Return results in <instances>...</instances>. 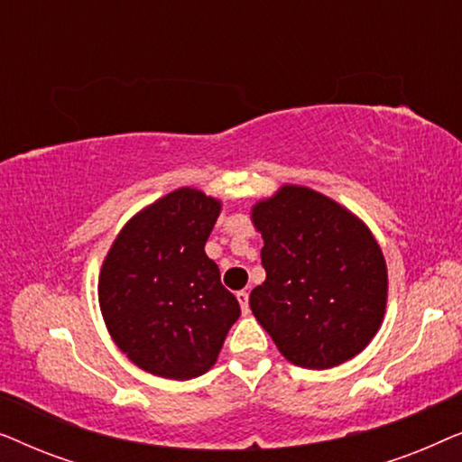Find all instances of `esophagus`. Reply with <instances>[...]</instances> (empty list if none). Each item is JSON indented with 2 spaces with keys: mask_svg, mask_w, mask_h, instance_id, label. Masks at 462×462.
Listing matches in <instances>:
<instances>
[{
  "mask_svg": "<svg viewBox=\"0 0 462 462\" xmlns=\"http://www.w3.org/2000/svg\"><path fill=\"white\" fill-rule=\"evenodd\" d=\"M237 300H239V307H242V313L248 315L250 313V305H248V292L242 290V292H237Z\"/></svg>",
  "mask_w": 462,
  "mask_h": 462,
  "instance_id": "1",
  "label": "esophagus"
}]
</instances>
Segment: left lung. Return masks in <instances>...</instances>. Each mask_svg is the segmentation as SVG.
Segmentation results:
<instances>
[{
  "label": "left lung",
  "instance_id": "8db88e82",
  "mask_svg": "<svg viewBox=\"0 0 462 462\" xmlns=\"http://www.w3.org/2000/svg\"><path fill=\"white\" fill-rule=\"evenodd\" d=\"M267 277L254 313L290 364L328 370L362 353L387 309V263L368 225L324 193L282 185L256 201Z\"/></svg>",
  "mask_w": 462,
  "mask_h": 462
}]
</instances>
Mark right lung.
Returning a JSON list of instances; mask_svg holds the SVG:
<instances>
[{
	"label": "right lung",
	"instance_id": "right-lung-1",
	"mask_svg": "<svg viewBox=\"0 0 462 462\" xmlns=\"http://www.w3.org/2000/svg\"><path fill=\"white\" fill-rule=\"evenodd\" d=\"M220 210V199L180 187L136 212L106 252L100 313L113 343L149 374H206L242 313L204 250Z\"/></svg>",
	"mask_w": 462,
	"mask_h": 462
}]
</instances>
